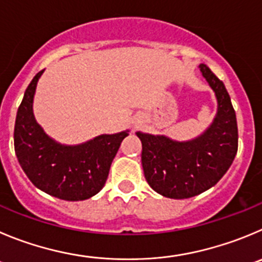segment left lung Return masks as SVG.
Here are the masks:
<instances>
[{"instance_id":"obj_1","label":"left lung","mask_w":262,"mask_h":262,"mask_svg":"<svg viewBox=\"0 0 262 262\" xmlns=\"http://www.w3.org/2000/svg\"><path fill=\"white\" fill-rule=\"evenodd\" d=\"M199 68L219 103L212 125L189 142L137 133L142 142L146 181L165 198L187 199L211 189L230 168L238 151V125L229 93L207 66Z\"/></svg>"}]
</instances>
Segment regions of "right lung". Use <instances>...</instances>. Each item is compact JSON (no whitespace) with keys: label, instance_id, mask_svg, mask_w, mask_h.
Returning <instances> with one entry per match:
<instances>
[{"label":"right lung","instance_id":"1","mask_svg":"<svg viewBox=\"0 0 262 262\" xmlns=\"http://www.w3.org/2000/svg\"><path fill=\"white\" fill-rule=\"evenodd\" d=\"M33 77L18 108L14 146L19 164L31 182L51 196L85 200L102 190L110 167L128 130L103 134L79 146L59 145L36 123L32 104L40 76Z\"/></svg>","mask_w":262,"mask_h":262}]
</instances>
